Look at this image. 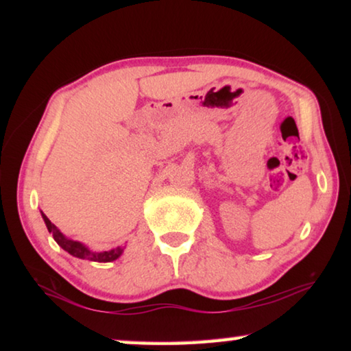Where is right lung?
<instances>
[{
    "mask_svg": "<svg viewBox=\"0 0 351 351\" xmlns=\"http://www.w3.org/2000/svg\"><path fill=\"white\" fill-rule=\"evenodd\" d=\"M41 215H43L46 228L52 234V237H54L57 245L62 246L64 251L69 252L71 255H74V257H77V258H85V260H91V261H99V263H105V261H112V260L119 258L121 257V254L123 252L122 246H117L114 249H110V251H102V252L90 251V249H88L86 246H83L82 243L66 239V237H64L60 230L57 229V226L49 221V218H47L45 213H41Z\"/></svg>",
    "mask_w": 351,
    "mask_h": 351,
    "instance_id": "add662e5",
    "label": "right lung"
}]
</instances>
